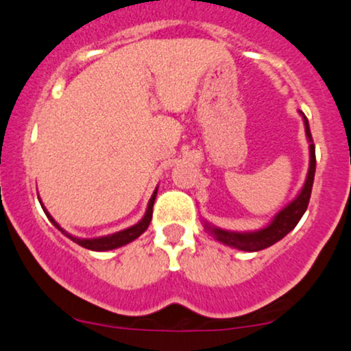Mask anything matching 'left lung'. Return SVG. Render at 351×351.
<instances>
[{"label": "left lung", "instance_id": "left-lung-1", "mask_svg": "<svg viewBox=\"0 0 351 351\" xmlns=\"http://www.w3.org/2000/svg\"><path fill=\"white\" fill-rule=\"evenodd\" d=\"M302 120H304V128H306V136L309 141V171L308 177H306V182L302 185L301 192L298 193V197L293 200L289 205L285 206L278 215L271 219V223L267 228L258 229V231L252 232H234V231H226V229H219L215 226H210L208 223H205L206 231H210L216 241L223 242V244L231 245L239 250H245V252H257V250L267 249L270 245H274L275 242L283 239L291 229L300 223V219L304 215V211L308 210L311 192H313V184H314V174H315V146L313 141V135H311L309 122L306 119V115L302 114Z\"/></svg>", "mask_w": 351, "mask_h": 351}]
</instances>
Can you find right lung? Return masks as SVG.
<instances>
[{
    "mask_svg": "<svg viewBox=\"0 0 351 351\" xmlns=\"http://www.w3.org/2000/svg\"><path fill=\"white\" fill-rule=\"evenodd\" d=\"M156 193H158V189L154 190L153 197L149 198L148 210H146V213H145V216H143V218H141L140 223L133 224L132 228L123 229V231L115 232V234L104 236V237H96V239H80V237H75V236L68 234V232L63 231V229L58 226V223H56L55 219L51 218V215L49 213V211L43 208L42 203H40V205H42L43 211H45L47 218H49L50 221L53 223V226H55L56 229H60V231H62L64 236L70 237V239H71L73 242H76V244H80L81 247L89 249V250H97V252H102V250H112V249H117V247H122V245L128 244V242L135 241L136 237H140V236L143 234V232H145L146 229H148L149 223H151V218H153V205H154V200H156Z\"/></svg>",
    "mask_w": 351,
    "mask_h": 351,
    "instance_id": "obj_1",
    "label": "right lung"
}]
</instances>
